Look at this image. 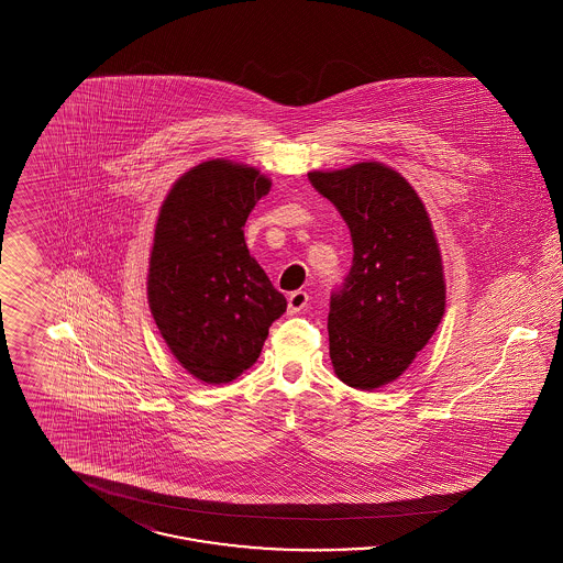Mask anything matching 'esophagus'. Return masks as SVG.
Masks as SVG:
<instances>
[{
  "label": "esophagus",
  "instance_id": "1",
  "mask_svg": "<svg viewBox=\"0 0 563 563\" xmlns=\"http://www.w3.org/2000/svg\"><path fill=\"white\" fill-rule=\"evenodd\" d=\"M306 306H308V294L306 291H294V294L289 295V306H287L289 314L301 312Z\"/></svg>",
  "mask_w": 563,
  "mask_h": 563
}]
</instances>
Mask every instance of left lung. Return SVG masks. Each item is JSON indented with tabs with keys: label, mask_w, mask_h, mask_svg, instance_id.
Returning a JSON list of instances; mask_svg holds the SVG:
<instances>
[{
	"label": "left lung",
	"mask_w": 563,
	"mask_h": 563,
	"mask_svg": "<svg viewBox=\"0 0 563 563\" xmlns=\"http://www.w3.org/2000/svg\"><path fill=\"white\" fill-rule=\"evenodd\" d=\"M310 184L346 221L352 268L329 303V356L352 388L374 390L411 365L445 312V280L416 189L379 162L312 170Z\"/></svg>",
	"instance_id": "left-lung-1"
}]
</instances>
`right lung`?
<instances>
[{
  "instance_id": "obj_1",
  "label": "right lung",
  "mask_w": 563,
  "mask_h": 563,
  "mask_svg": "<svg viewBox=\"0 0 563 563\" xmlns=\"http://www.w3.org/2000/svg\"><path fill=\"white\" fill-rule=\"evenodd\" d=\"M269 186L257 168L217 158L179 177L162 202L147 299L166 346L207 384L249 369L287 310L242 230Z\"/></svg>"
}]
</instances>
